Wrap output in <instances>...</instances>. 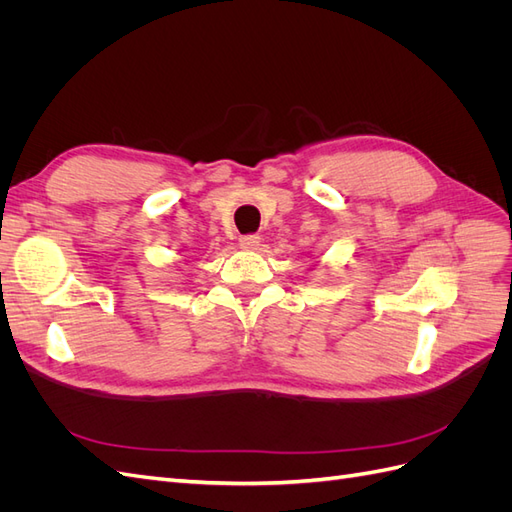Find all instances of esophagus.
Returning a JSON list of instances; mask_svg holds the SVG:
<instances>
[{
  "mask_svg": "<svg viewBox=\"0 0 512 512\" xmlns=\"http://www.w3.org/2000/svg\"><path fill=\"white\" fill-rule=\"evenodd\" d=\"M239 245L243 247V250H258V245H260V237L258 235H241L239 237Z\"/></svg>",
  "mask_w": 512,
  "mask_h": 512,
  "instance_id": "1",
  "label": "esophagus"
}]
</instances>
